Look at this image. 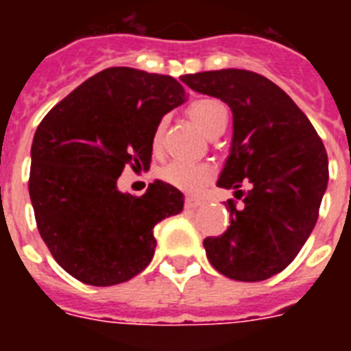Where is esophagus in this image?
Returning <instances> with one entry per match:
<instances>
[{"label": "esophagus", "mask_w": 351, "mask_h": 351, "mask_svg": "<svg viewBox=\"0 0 351 351\" xmlns=\"http://www.w3.org/2000/svg\"><path fill=\"white\" fill-rule=\"evenodd\" d=\"M202 200L200 198H195V197H187L186 198V208L187 209H195L198 208V206H202Z\"/></svg>", "instance_id": "1"}]
</instances>
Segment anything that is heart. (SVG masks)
<instances>
[{
    "label": "heart",
    "instance_id": "1",
    "mask_svg": "<svg viewBox=\"0 0 351 351\" xmlns=\"http://www.w3.org/2000/svg\"><path fill=\"white\" fill-rule=\"evenodd\" d=\"M189 117L208 136L213 131H217L219 127L228 123V112H226L224 106L220 101L209 100V98L193 101L191 107H189ZM162 129H164V123H160L154 129V149L160 147ZM211 173L213 171L208 164H197V162H187V160H173L160 171V175L165 182H169L171 186L180 187L184 191H198L211 178Z\"/></svg>",
    "mask_w": 351,
    "mask_h": 351
}]
</instances>
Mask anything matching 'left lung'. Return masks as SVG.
Segmentation results:
<instances>
[{
	"label": "left lung",
	"mask_w": 351,
	"mask_h": 351,
	"mask_svg": "<svg viewBox=\"0 0 351 351\" xmlns=\"http://www.w3.org/2000/svg\"><path fill=\"white\" fill-rule=\"evenodd\" d=\"M182 82L228 104L230 156L217 186L234 189L230 228L204 240L211 266L233 280L256 282L293 261L315 228L328 186V154L304 112L278 85L244 69L186 74ZM242 180L252 189L242 193Z\"/></svg>",
	"instance_id": "left-lung-1"
}]
</instances>
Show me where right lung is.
Wrapping results in <instances>:
<instances>
[{
    "label": "right lung",
    "instance_id": "1",
    "mask_svg": "<svg viewBox=\"0 0 351 351\" xmlns=\"http://www.w3.org/2000/svg\"><path fill=\"white\" fill-rule=\"evenodd\" d=\"M187 100L173 76L111 67L49 111L30 149L29 195L41 239L60 266L90 286L125 282L149 266L160 220L184 195L154 180L142 197L118 189L125 165L149 167L164 114Z\"/></svg>",
    "mask_w": 351,
    "mask_h": 351
}]
</instances>
